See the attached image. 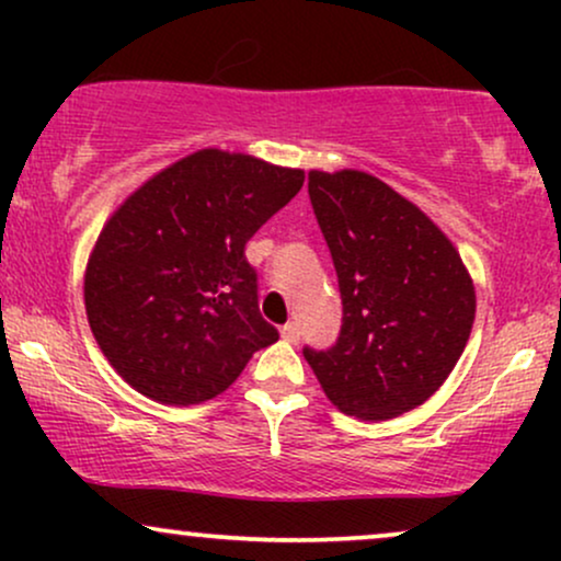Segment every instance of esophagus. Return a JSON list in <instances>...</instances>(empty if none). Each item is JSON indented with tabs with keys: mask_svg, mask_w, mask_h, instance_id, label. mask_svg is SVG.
I'll list each match as a JSON object with an SVG mask.
<instances>
[{
	"mask_svg": "<svg viewBox=\"0 0 561 561\" xmlns=\"http://www.w3.org/2000/svg\"><path fill=\"white\" fill-rule=\"evenodd\" d=\"M282 340H287V343H298L300 340V327L295 324V321H289V324L282 327Z\"/></svg>",
	"mask_w": 561,
	"mask_h": 561,
	"instance_id": "obj_1",
	"label": "esophagus"
}]
</instances>
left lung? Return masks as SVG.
<instances>
[{
  "label": "left lung",
  "mask_w": 561,
  "mask_h": 561,
  "mask_svg": "<svg viewBox=\"0 0 561 561\" xmlns=\"http://www.w3.org/2000/svg\"><path fill=\"white\" fill-rule=\"evenodd\" d=\"M343 295L330 351L302 356L332 405L364 422L396 420L446 382L474 324V282L446 231L366 171H308Z\"/></svg>",
  "instance_id": "left-lung-1"
}]
</instances>
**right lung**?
Returning <instances> with one entry per match:
<instances>
[{
    "label": "right lung",
    "mask_w": 561,
    "mask_h": 561,
    "mask_svg": "<svg viewBox=\"0 0 561 561\" xmlns=\"http://www.w3.org/2000/svg\"><path fill=\"white\" fill-rule=\"evenodd\" d=\"M306 173L218 147L152 173L96 237L83 272L92 334L150 401H210L279 340L261 317L244 244Z\"/></svg>",
    "instance_id": "obj_1"
}]
</instances>
